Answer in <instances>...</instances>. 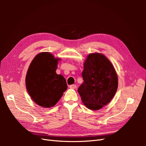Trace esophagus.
<instances>
[{
  "instance_id": "obj_1",
  "label": "esophagus",
  "mask_w": 146,
  "mask_h": 146,
  "mask_svg": "<svg viewBox=\"0 0 146 146\" xmlns=\"http://www.w3.org/2000/svg\"><path fill=\"white\" fill-rule=\"evenodd\" d=\"M69 88H70V89H76L77 86L76 85H71L69 86Z\"/></svg>"
}]
</instances>
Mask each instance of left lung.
Returning a JSON list of instances; mask_svg holds the SVG:
<instances>
[{"label":"left lung","mask_w":146,"mask_h":146,"mask_svg":"<svg viewBox=\"0 0 146 146\" xmlns=\"http://www.w3.org/2000/svg\"><path fill=\"white\" fill-rule=\"evenodd\" d=\"M82 75L84 82L78 92L86 108L98 110L111 100L117 90L118 77L111 61L104 55H88Z\"/></svg>","instance_id":"8db88e82"}]
</instances>
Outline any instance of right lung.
<instances>
[{"instance_id":"right-lung-1","label":"right lung","mask_w":146,"mask_h":146,"mask_svg":"<svg viewBox=\"0 0 146 146\" xmlns=\"http://www.w3.org/2000/svg\"><path fill=\"white\" fill-rule=\"evenodd\" d=\"M59 60L50 53L44 52L35 56L29 66L26 88L31 98L40 107H54L67 90L66 79L56 73Z\"/></svg>"}]
</instances>
